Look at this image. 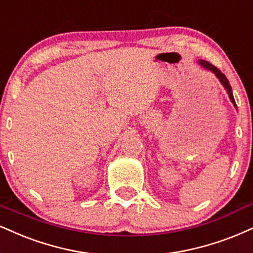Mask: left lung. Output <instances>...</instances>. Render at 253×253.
<instances>
[{"label": "left lung", "instance_id": "obj_1", "mask_svg": "<svg viewBox=\"0 0 253 253\" xmlns=\"http://www.w3.org/2000/svg\"><path fill=\"white\" fill-rule=\"evenodd\" d=\"M199 64H201L203 68H205V69H208V70H210V71H212V73L216 75L218 79H219L220 83H222L223 85H224V88L226 89V92L229 93V97H230V99H231V102L233 103V104H235V107H237L236 102H235V98H233V95H232L231 85H230L229 80L226 79L225 75H224L219 69H217V68L214 67V65H212L211 63H209V62H207V61H199Z\"/></svg>", "mask_w": 253, "mask_h": 253}]
</instances>
